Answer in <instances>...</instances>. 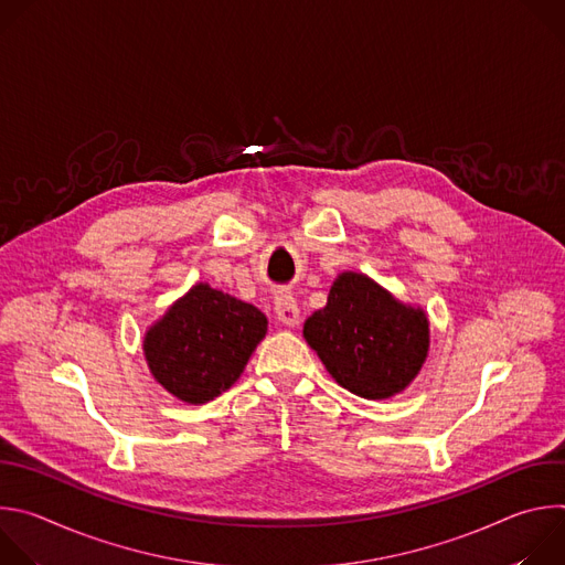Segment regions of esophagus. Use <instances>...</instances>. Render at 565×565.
<instances>
[{
	"instance_id": "esophagus-1",
	"label": "esophagus",
	"mask_w": 565,
	"mask_h": 565,
	"mask_svg": "<svg viewBox=\"0 0 565 565\" xmlns=\"http://www.w3.org/2000/svg\"><path fill=\"white\" fill-rule=\"evenodd\" d=\"M275 312H277V319L281 321L284 327H297L299 324V306H297V299L292 297V292H288V290L277 292Z\"/></svg>"
}]
</instances>
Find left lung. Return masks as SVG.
Returning a JSON list of instances; mask_svg holds the SVG:
<instances>
[{
	"mask_svg": "<svg viewBox=\"0 0 565 565\" xmlns=\"http://www.w3.org/2000/svg\"><path fill=\"white\" fill-rule=\"evenodd\" d=\"M303 338L335 382L366 399L405 391L429 351L423 308L397 301L360 273H342L329 301L303 324Z\"/></svg>",
	"mask_w": 565,
	"mask_h": 565,
	"instance_id": "1",
	"label": "left lung"
}]
</instances>
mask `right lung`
<instances>
[{"label":"right lung","instance_id":"right-lung-1","mask_svg":"<svg viewBox=\"0 0 565 565\" xmlns=\"http://www.w3.org/2000/svg\"><path fill=\"white\" fill-rule=\"evenodd\" d=\"M266 331L259 308L196 284L145 333L142 349L160 386L203 405L238 380Z\"/></svg>","mask_w":565,"mask_h":565}]
</instances>
